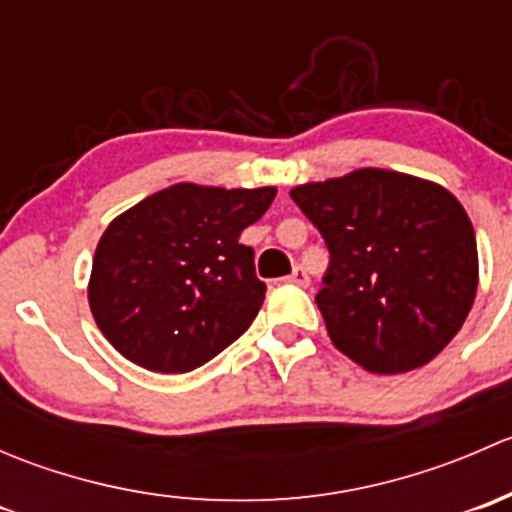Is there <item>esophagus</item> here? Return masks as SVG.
Masks as SVG:
<instances>
[{
	"label": "esophagus",
	"mask_w": 512,
	"mask_h": 512,
	"mask_svg": "<svg viewBox=\"0 0 512 512\" xmlns=\"http://www.w3.org/2000/svg\"><path fill=\"white\" fill-rule=\"evenodd\" d=\"M285 282H289V285H297V287H307L309 285V275L302 270V267H297L292 275L285 277Z\"/></svg>",
	"instance_id": "1"
}]
</instances>
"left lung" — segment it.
<instances>
[{"mask_svg": "<svg viewBox=\"0 0 512 512\" xmlns=\"http://www.w3.org/2000/svg\"><path fill=\"white\" fill-rule=\"evenodd\" d=\"M289 195L327 242L317 307L339 352L371 374H401L456 337L476 299L478 247L446 188L361 168Z\"/></svg>", "mask_w": 512, "mask_h": 512, "instance_id": "8db88e82", "label": "left lung"}]
</instances>
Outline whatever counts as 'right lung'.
I'll list each match as a JSON object with an SVG mask.
<instances>
[{
  "mask_svg": "<svg viewBox=\"0 0 512 512\" xmlns=\"http://www.w3.org/2000/svg\"><path fill=\"white\" fill-rule=\"evenodd\" d=\"M275 195L178 183L118 215L98 240L89 282L91 314L116 352L148 371L185 374L245 334L267 287L240 235Z\"/></svg>",
  "mask_w": 512,
  "mask_h": 512,
  "instance_id": "obj_1",
  "label": "right lung"
}]
</instances>
